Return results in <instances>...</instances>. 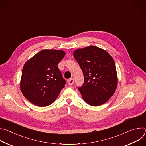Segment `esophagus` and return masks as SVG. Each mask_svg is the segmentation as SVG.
I'll return each mask as SVG.
<instances>
[{
	"mask_svg": "<svg viewBox=\"0 0 146 146\" xmlns=\"http://www.w3.org/2000/svg\"><path fill=\"white\" fill-rule=\"evenodd\" d=\"M68 83L69 86H72L74 83V79L73 78H71L68 80Z\"/></svg>",
	"mask_w": 146,
	"mask_h": 146,
	"instance_id": "esophagus-1",
	"label": "esophagus"
}]
</instances>
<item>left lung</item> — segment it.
<instances>
[{"instance_id":"8db88e82","label":"left lung","mask_w":146,"mask_h":146,"mask_svg":"<svg viewBox=\"0 0 146 146\" xmlns=\"http://www.w3.org/2000/svg\"><path fill=\"white\" fill-rule=\"evenodd\" d=\"M84 77L79 88L82 99L88 105L98 106L108 102L114 94L118 77L114 60L105 50L90 46L73 52Z\"/></svg>"}]
</instances>
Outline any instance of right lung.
Wrapping results in <instances>:
<instances>
[{"label": "right lung", "instance_id": "right-lung-1", "mask_svg": "<svg viewBox=\"0 0 146 146\" xmlns=\"http://www.w3.org/2000/svg\"><path fill=\"white\" fill-rule=\"evenodd\" d=\"M65 55L63 50L46 49L33 56L24 65L20 89L35 105H50L65 86L66 81L57 66Z\"/></svg>", "mask_w": 146, "mask_h": 146}]
</instances>
